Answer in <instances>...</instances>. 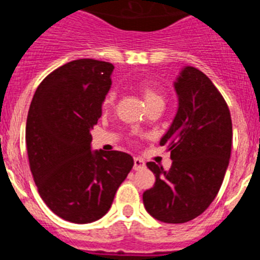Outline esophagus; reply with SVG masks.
I'll list each match as a JSON object with an SVG mask.
<instances>
[{"label":"esophagus","instance_id":"34e87169","mask_svg":"<svg viewBox=\"0 0 260 260\" xmlns=\"http://www.w3.org/2000/svg\"><path fill=\"white\" fill-rule=\"evenodd\" d=\"M142 168H145L144 160H142V159H140V158L133 159V170L140 171V170H142Z\"/></svg>","mask_w":260,"mask_h":260}]
</instances>
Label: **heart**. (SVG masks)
<instances>
[{
    "mask_svg": "<svg viewBox=\"0 0 260 260\" xmlns=\"http://www.w3.org/2000/svg\"><path fill=\"white\" fill-rule=\"evenodd\" d=\"M140 89H141L142 97H144V101L146 105L150 104V102H153V101H162V97H160V94H158L155 90L151 89L150 86L142 85ZM114 101H115V93L110 92L109 94L106 95V98H105L104 105H102L104 110H106L107 111V110L111 109V107L114 106Z\"/></svg>",
    "mask_w": 260,
    "mask_h": 260,
    "instance_id": "obj_1",
    "label": "heart"
}]
</instances>
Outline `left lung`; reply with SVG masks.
Instances as JSON below:
<instances>
[{
  "label": "left lung",
  "instance_id": "left-lung-1",
  "mask_svg": "<svg viewBox=\"0 0 260 260\" xmlns=\"http://www.w3.org/2000/svg\"><path fill=\"white\" fill-rule=\"evenodd\" d=\"M179 107L159 144L171 151L168 171L147 162L155 175L142 194L146 211L159 221L186 223L216 197L228 168L232 119L223 95L202 71L182 67L174 83Z\"/></svg>",
  "mask_w": 260,
  "mask_h": 260
}]
</instances>
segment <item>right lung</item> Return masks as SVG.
<instances>
[{
  "mask_svg": "<svg viewBox=\"0 0 260 260\" xmlns=\"http://www.w3.org/2000/svg\"><path fill=\"white\" fill-rule=\"evenodd\" d=\"M113 71L102 60L66 63L37 86L28 111L25 144L39 193L71 223L101 219L133 167L129 154L92 150L90 145Z\"/></svg>",
  "mask_w": 260,
  "mask_h": 260,
  "instance_id": "obj_1",
  "label": "right lung"
}]
</instances>
